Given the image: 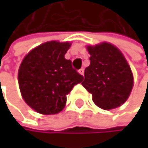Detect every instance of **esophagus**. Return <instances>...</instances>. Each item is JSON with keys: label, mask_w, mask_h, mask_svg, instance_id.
Returning a JSON list of instances; mask_svg holds the SVG:
<instances>
[{"label": "esophagus", "mask_w": 148, "mask_h": 148, "mask_svg": "<svg viewBox=\"0 0 148 148\" xmlns=\"http://www.w3.org/2000/svg\"><path fill=\"white\" fill-rule=\"evenodd\" d=\"M78 73H80V75H83V73H84V69H83V68H81L80 70H78Z\"/></svg>", "instance_id": "34e87169"}]
</instances>
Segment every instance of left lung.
I'll use <instances>...</instances> for the list:
<instances>
[{"label": "left lung", "mask_w": 148, "mask_h": 148, "mask_svg": "<svg viewBox=\"0 0 148 148\" xmlns=\"http://www.w3.org/2000/svg\"><path fill=\"white\" fill-rule=\"evenodd\" d=\"M90 66L85 68L82 86L93 102L104 110L122 106L133 87V75L123 53L111 43L87 46Z\"/></svg>", "instance_id": "left-lung-1"}]
</instances>
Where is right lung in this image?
I'll use <instances>...</instances> for the list:
<instances>
[{
    "label": "right lung",
    "mask_w": 148,
    "mask_h": 148,
    "mask_svg": "<svg viewBox=\"0 0 148 148\" xmlns=\"http://www.w3.org/2000/svg\"><path fill=\"white\" fill-rule=\"evenodd\" d=\"M69 42L51 41L32 49L18 69L21 95L31 108L42 114H55L64 109L66 95L81 83L83 76L65 58Z\"/></svg>",
    "instance_id": "obj_1"
}]
</instances>
